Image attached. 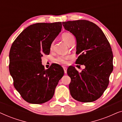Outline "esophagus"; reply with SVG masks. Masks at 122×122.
I'll use <instances>...</instances> for the list:
<instances>
[{"instance_id": "34e87169", "label": "esophagus", "mask_w": 122, "mask_h": 122, "mask_svg": "<svg viewBox=\"0 0 122 122\" xmlns=\"http://www.w3.org/2000/svg\"><path fill=\"white\" fill-rule=\"evenodd\" d=\"M63 69H64V73L66 74V71H67V68L66 67H63Z\"/></svg>"}]
</instances>
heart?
<instances>
[{
	"mask_svg": "<svg viewBox=\"0 0 122 122\" xmlns=\"http://www.w3.org/2000/svg\"><path fill=\"white\" fill-rule=\"evenodd\" d=\"M61 38L67 44L68 46L74 41V37L72 34L71 33H64L61 35ZM53 46V43H51V48H52ZM71 58L70 56H59L56 58V61L57 63L61 64H66L68 63V60Z\"/></svg>",
	"mask_w": 122,
	"mask_h": 122,
	"instance_id": "1",
	"label": "heart"
}]
</instances>
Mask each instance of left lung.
Segmentation results:
<instances>
[{
	"label": "left lung",
	"mask_w": 122,
	"mask_h": 122,
	"mask_svg": "<svg viewBox=\"0 0 122 122\" xmlns=\"http://www.w3.org/2000/svg\"><path fill=\"white\" fill-rule=\"evenodd\" d=\"M66 30L76 36V64L86 68L79 73L74 66L68 68L72 97L81 102H92L102 96L109 84L113 69V53L107 38L96 24L86 20L62 23Z\"/></svg>",
	"instance_id": "1"
}]
</instances>
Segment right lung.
I'll use <instances>...</instances> for the list:
<instances>
[{
	"instance_id": "1",
	"label": "right lung",
	"mask_w": 122,
	"mask_h": 122,
	"mask_svg": "<svg viewBox=\"0 0 122 122\" xmlns=\"http://www.w3.org/2000/svg\"><path fill=\"white\" fill-rule=\"evenodd\" d=\"M61 22L39 23L25 29L13 43L9 52V71L13 84L22 98L31 104L51 99L64 75L58 64L45 69L41 56L50 53L51 46L61 32Z\"/></svg>"
}]
</instances>
